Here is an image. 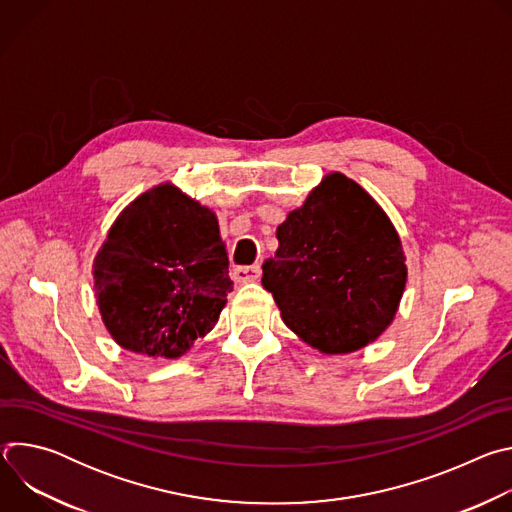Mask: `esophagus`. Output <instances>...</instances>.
I'll use <instances>...</instances> for the list:
<instances>
[{
  "instance_id": "1",
  "label": "esophagus",
  "mask_w": 512,
  "mask_h": 512,
  "mask_svg": "<svg viewBox=\"0 0 512 512\" xmlns=\"http://www.w3.org/2000/svg\"><path fill=\"white\" fill-rule=\"evenodd\" d=\"M261 275V267L259 265H241L233 269V279L239 283H247V281H255Z\"/></svg>"
}]
</instances>
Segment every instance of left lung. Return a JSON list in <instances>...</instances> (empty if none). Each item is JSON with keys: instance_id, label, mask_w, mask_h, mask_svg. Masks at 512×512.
I'll return each mask as SVG.
<instances>
[{"instance_id": "left-lung-1", "label": "left lung", "mask_w": 512, "mask_h": 512, "mask_svg": "<svg viewBox=\"0 0 512 512\" xmlns=\"http://www.w3.org/2000/svg\"><path fill=\"white\" fill-rule=\"evenodd\" d=\"M279 247L263 263V287L281 320L326 354L377 340L399 308L407 267L383 208L334 172L277 227Z\"/></svg>"}]
</instances>
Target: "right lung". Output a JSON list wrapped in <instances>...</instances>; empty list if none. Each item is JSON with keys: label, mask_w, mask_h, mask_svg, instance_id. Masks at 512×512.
Returning a JSON list of instances; mask_svg holds the SVG:
<instances>
[{"label": "right lung", "mask_w": 512, "mask_h": 512, "mask_svg": "<svg viewBox=\"0 0 512 512\" xmlns=\"http://www.w3.org/2000/svg\"><path fill=\"white\" fill-rule=\"evenodd\" d=\"M93 275L115 342L158 358H178L206 336L233 291L214 212L170 184L117 216Z\"/></svg>", "instance_id": "1"}]
</instances>
